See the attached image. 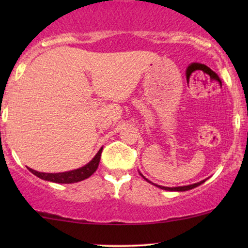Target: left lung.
<instances>
[{
	"mask_svg": "<svg viewBox=\"0 0 248 248\" xmlns=\"http://www.w3.org/2000/svg\"><path fill=\"white\" fill-rule=\"evenodd\" d=\"M140 175L142 176V177H143L144 179H146L147 182H149V183H152V182L150 181H148V179L144 177L143 175H142V173L140 172ZM206 179H204V181H201V182H198V183H195V184H190V186H173V187H169V186H157V184H154V183H152V184H154V186H157V187H160V189H162V190H168V191H187V190H191V189H193V187H197V186H201V184H203L204 182H205Z\"/></svg>",
	"mask_w": 248,
	"mask_h": 248,
	"instance_id": "obj_1",
	"label": "left lung"
}]
</instances>
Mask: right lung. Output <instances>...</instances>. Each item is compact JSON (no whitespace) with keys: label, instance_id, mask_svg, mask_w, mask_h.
Returning <instances> with one entry per match:
<instances>
[{"label":"right lung","instance_id":"right-lung-1","mask_svg":"<svg viewBox=\"0 0 248 248\" xmlns=\"http://www.w3.org/2000/svg\"><path fill=\"white\" fill-rule=\"evenodd\" d=\"M101 152L102 148L99 149V152L96 153V155L92 158L87 164H85L84 167L78 168V169L70 170V171L65 172H56V173H50V172H39L36 170L28 168L29 171H31L33 175L37 177L44 179V181L53 182V183H62V184H70V183H77V182L84 181L90 177L91 175L95 172V170L98 169L99 162H100L101 157Z\"/></svg>","mask_w":248,"mask_h":248}]
</instances>
